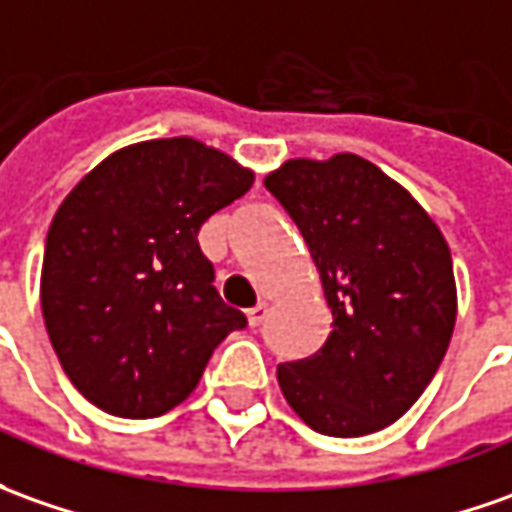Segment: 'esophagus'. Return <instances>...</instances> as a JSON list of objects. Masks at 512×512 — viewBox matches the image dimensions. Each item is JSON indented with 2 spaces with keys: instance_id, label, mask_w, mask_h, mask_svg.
<instances>
[{
  "instance_id": "1",
  "label": "esophagus",
  "mask_w": 512,
  "mask_h": 512,
  "mask_svg": "<svg viewBox=\"0 0 512 512\" xmlns=\"http://www.w3.org/2000/svg\"><path fill=\"white\" fill-rule=\"evenodd\" d=\"M266 316H269V305H266V302H257L255 308L246 311V319H249L252 328H260V325L266 322Z\"/></svg>"
}]
</instances>
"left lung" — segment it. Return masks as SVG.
<instances>
[{"instance_id": "obj_1", "label": "left lung", "mask_w": 512, "mask_h": 512, "mask_svg": "<svg viewBox=\"0 0 512 512\" xmlns=\"http://www.w3.org/2000/svg\"><path fill=\"white\" fill-rule=\"evenodd\" d=\"M263 184L308 243L333 314L314 356L277 367L285 401L328 437L381 431L423 395L451 342L446 238L409 190L356 154L288 159Z\"/></svg>"}]
</instances>
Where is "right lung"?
Returning <instances> with one entry per match:
<instances>
[{
	"instance_id": "obj_1",
	"label": "right lung",
	"mask_w": 512,
	"mask_h": 512,
	"mask_svg": "<svg viewBox=\"0 0 512 512\" xmlns=\"http://www.w3.org/2000/svg\"><path fill=\"white\" fill-rule=\"evenodd\" d=\"M255 182L193 137L148 139L89 170L52 218L41 311L75 389L117 417H159L246 325L215 291L198 229Z\"/></svg>"
}]
</instances>
